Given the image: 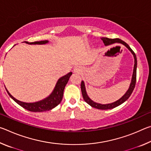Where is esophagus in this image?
Masks as SVG:
<instances>
[{"label":"esophagus","mask_w":151,"mask_h":151,"mask_svg":"<svg viewBox=\"0 0 151 151\" xmlns=\"http://www.w3.org/2000/svg\"><path fill=\"white\" fill-rule=\"evenodd\" d=\"M81 71H82V68L81 66H76V67H75V68H74V73L76 74L80 73Z\"/></svg>","instance_id":"34e87169"}]
</instances>
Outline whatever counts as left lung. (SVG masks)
<instances>
[{
	"label": "left lung",
	"instance_id": "obj_1",
	"mask_svg": "<svg viewBox=\"0 0 151 151\" xmlns=\"http://www.w3.org/2000/svg\"><path fill=\"white\" fill-rule=\"evenodd\" d=\"M101 40H103V42H104V44L105 46H108V45H111L112 44H114L115 42H119L121 43V44L125 46L128 49H129L131 52L132 54L134 57V68H133V73H132V79H131V84H130L129 88L128 89L127 91L126 92L123 96H122L121 99L117 100L116 101L114 102V103H109V104H100V103H97L94 102L93 101H92L91 99L89 98V96H88L87 93H86V88H85V83H84L83 81H82L81 82V91H82V94H83V99L85 101L86 103H88L89 105L91 106L92 107H94V108L98 109H101V110H108V109H111L113 108H115V107L118 106L119 105H121V104L124 103L129 98L131 94H132V91H133L134 86H135V84H136V79H137V57L135 53L133 52L131 47H129V45H127L126 42H124L123 40H122L119 39H109V38L106 37H102Z\"/></svg>",
	"mask_w": 151,
	"mask_h": 151
}]
</instances>
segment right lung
Segmentation results:
<instances>
[{
    "instance_id": "1",
    "label": "right lung",
    "mask_w": 151,
    "mask_h": 151,
    "mask_svg": "<svg viewBox=\"0 0 151 151\" xmlns=\"http://www.w3.org/2000/svg\"><path fill=\"white\" fill-rule=\"evenodd\" d=\"M24 42L29 45H45L48 42V40H42V41H36L33 42L24 41ZM72 73L70 72L67 75L60 77L58 80L54 90L52 91L50 95L43 100L35 102V103H24V102L20 101L12 96L9 92L7 91L6 88V90L9 95L11 97V99H13L20 106L23 107L24 109L28 110V111L31 112H43L50 111L60 103L63 99L64 89H65V86L67 84L70 76L72 75Z\"/></svg>"
}]
</instances>
